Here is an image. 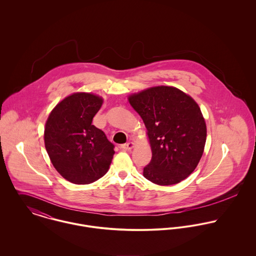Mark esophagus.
Returning <instances> with one entry per match:
<instances>
[{
    "label": "esophagus",
    "instance_id": "1",
    "mask_svg": "<svg viewBox=\"0 0 256 256\" xmlns=\"http://www.w3.org/2000/svg\"><path fill=\"white\" fill-rule=\"evenodd\" d=\"M133 146H134V144H133L132 142H129V143H126V144L121 145L120 148H121V150H131Z\"/></svg>",
    "mask_w": 256,
    "mask_h": 256
}]
</instances>
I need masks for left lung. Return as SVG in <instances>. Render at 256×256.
Wrapping results in <instances>:
<instances>
[{
  "label": "left lung",
  "mask_w": 256,
  "mask_h": 256,
  "mask_svg": "<svg viewBox=\"0 0 256 256\" xmlns=\"http://www.w3.org/2000/svg\"><path fill=\"white\" fill-rule=\"evenodd\" d=\"M143 119L152 160L143 176L158 185L180 182L196 168L206 143V123L195 100L174 86H154L129 96Z\"/></svg>",
  "instance_id": "1"
}]
</instances>
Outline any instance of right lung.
I'll return each mask as SVG.
<instances>
[{
    "mask_svg": "<svg viewBox=\"0 0 256 256\" xmlns=\"http://www.w3.org/2000/svg\"><path fill=\"white\" fill-rule=\"evenodd\" d=\"M102 102L92 94H73L55 106L46 121V150L56 170L70 182H94L110 168L114 145L92 124Z\"/></svg>",
    "mask_w": 256,
    "mask_h": 256,
    "instance_id": "add662e5",
    "label": "right lung"
}]
</instances>
